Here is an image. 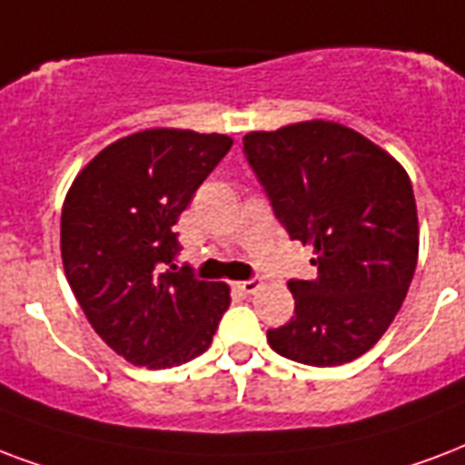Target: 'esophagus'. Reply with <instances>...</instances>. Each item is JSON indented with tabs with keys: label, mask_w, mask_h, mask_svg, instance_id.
<instances>
[{
	"label": "esophagus",
	"mask_w": 465,
	"mask_h": 465,
	"mask_svg": "<svg viewBox=\"0 0 465 465\" xmlns=\"http://www.w3.org/2000/svg\"><path fill=\"white\" fill-rule=\"evenodd\" d=\"M236 288L241 290V292H246V295H253L258 288H261V280L258 278H251V280H239L236 282Z\"/></svg>",
	"instance_id": "esophagus-1"
}]
</instances>
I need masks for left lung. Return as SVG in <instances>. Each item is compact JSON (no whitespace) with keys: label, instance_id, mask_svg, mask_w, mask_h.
<instances>
[{"label":"left lung","instance_id":"obj_1","mask_svg":"<svg viewBox=\"0 0 465 465\" xmlns=\"http://www.w3.org/2000/svg\"><path fill=\"white\" fill-rule=\"evenodd\" d=\"M243 153L290 239L314 246V280H290L295 317L268 331L280 356L341 366L381 341L420 253L410 175L343 124L312 119L251 131Z\"/></svg>","mask_w":465,"mask_h":465}]
</instances>
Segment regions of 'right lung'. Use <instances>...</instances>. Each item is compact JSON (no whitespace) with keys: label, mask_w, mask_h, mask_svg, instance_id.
<instances>
[{"label":"right lung","mask_w":465,"mask_h":465,"mask_svg":"<svg viewBox=\"0 0 465 465\" xmlns=\"http://www.w3.org/2000/svg\"><path fill=\"white\" fill-rule=\"evenodd\" d=\"M232 143L226 134L136 131L99 151L67 190L65 278L92 329L134 366L173 368L204 353L232 302L226 282L172 272L173 226Z\"/></svg>","instance_id":"obj_1"}]
</instances>
